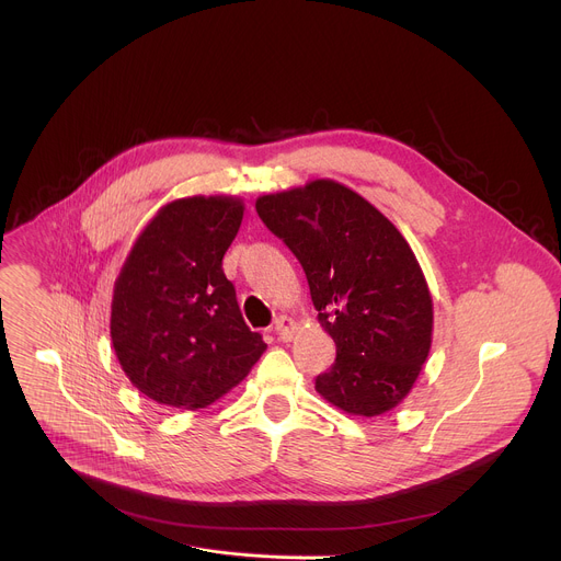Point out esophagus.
Returning <instances> with one entry per match:
<instances>
[{
	"label": "esophagus",
	"mask_w": 561,
	"mask_h": 561,
	"mask_svg": "<svg viewBox=\"0 0 561 561\" xmlns=\"http://www.w3.org/2000/svg\"><path fill=\"white\" fill-rule=\"evenodd\" d=\"M295 329H297V322H295L293 317L282 314V317L277 319V322H275V333H277V337H279V340H284V342H288V340L293 337Z\"/></svg>",
	"instance_id": "34e87169"
}]
</instances>
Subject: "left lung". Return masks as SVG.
Returning a JSON list of instances; mask_svg holds the SVG:
<instances>
[{"instance_id": "1", "label": "left lung", "mask_w": 561, "mask_h": 561, "mask_svg": "<svg viewBox=\"0 0 561 561\" xmlns=\"http://www.w3.org/2000/svg\"><path fill=\"white\" fill-rule=\"evenodd\" d=\"M255 208L299 260L319 324L337 346L335 364L314 379L317 392L351 415L394 409L433 337L428 284L402 232L333 180L262 195Z\"/></svg>"}]
</instances>
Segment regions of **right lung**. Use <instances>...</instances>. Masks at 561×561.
Segmentation results:
<instances>
[{
	"label": "right lung",
	"mask_w": 561,
	"mask_h": 561,
	"mask_svg": "<svg viewBox=\"0 0 561 561\" xmlns=\"http://www.w3.org/2000/svg\"><path fill=\"white\" fill-rule=\"evenodd\" d=\"M242 217L237 197L175 199L148 221L119 271L113 348L130 383L157 404L206 409L266 351L221 268Z\"/></svg>",
	"instance_id": "obj_1"
}]
</instances>
